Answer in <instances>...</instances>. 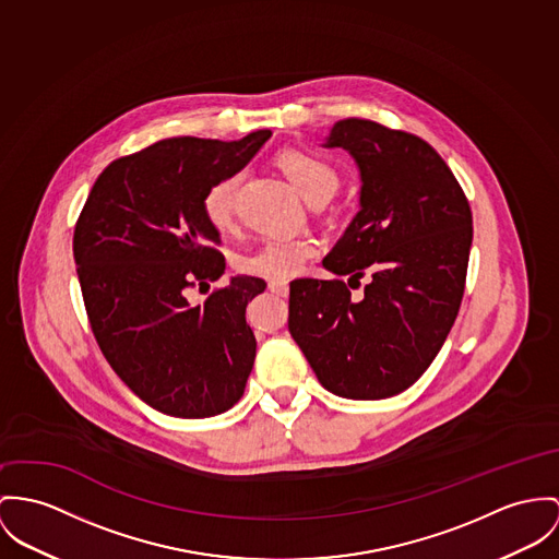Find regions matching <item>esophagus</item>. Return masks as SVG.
<instances>
[{"label":"esophagus","mask_w":559,"mask_h":559,"mask_svg":"<svg viewBox=\"0 0 559 559\" xmlns=\"http://www.w3.org/2000/svg\"><path fill=\"white\" fill-rule=\"evenodd\" d=\"M267 289H270L272 294L281 296V298H287V294H289V283H287V281H270V283H267Z\"/></svg>","instance_id":"obj_1"}]
</instances>
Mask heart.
Returning <instances> with one entry per match:
<instances>
[{
  "mask_svg": "<svg viewBox=\"0 0 559 559\" xmlns=\"http://www.w3.org/2000/svg\"><path fill=\"white\" fill-rule=\"evenodd\" d=\"M278 166L296 185L301 198L310 204L330 200L338 189V173L334 170V166L310 151L289 148L281 153ZM240 182L242 174H225L206 189L202 198V213L218 231H225L234 225ZM314 253L317 245L310 238H267L255 251L240 258L238 267L240 272L251 276L285 281L298 274L304 263L314 258Z\"/></svg>",
  "mask_w": 559,
  "mask_h": 559,
  "instance_id": "1",
  "label": "heart"
}]
</instances>
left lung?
<instances>
[{
	"label": "left lung",
	"mask_w": 559,
	"mask_h": 559,
	"mask_svg": "<svg viewBox=\"0 0 559 559\" xmlns=\"http://www.w3.org/2000/svg\"><path fill=\"white\" fill-rule=\"evenodd\" d=\"M325 146L346 148L364 182L361 211L323 259L348 283L292 281L289 332L328 391L383 400L430 368L455 323L473 211L444 159L415 133L344 119ZM361 277L365 296L350 299Z\"/></svg>",
	"instance_id": "1"
}]
</instances>
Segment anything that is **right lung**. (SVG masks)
Instances as JSON below:
<instances>
[{"mask_svg": "<svg viewBox=\"0 0 559 559\" xmlns=\"http://www.w3.org/2000/svg\"><path fill=\"white\" fill-rule=\"evenodd\" d=\"M272 135L168 138L97 176L74 227V261L91 332L121 381L155 411L204 419L245 393L258 341L247 304L265 289L234 276L204 304L187 294L225 270L221 236L202 213L206 189L240 173Z\"/></svg>", "mask_w": 559, "mask_h": 559, "instance_id": "obj_1", "label": "right lung"}]
</instances>
